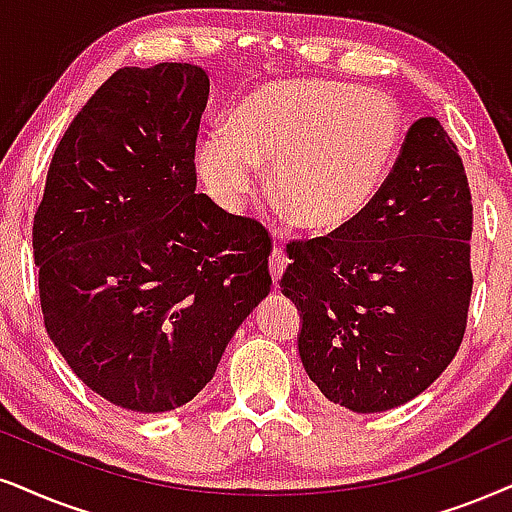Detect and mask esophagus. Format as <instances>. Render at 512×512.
<instances>
[{
	"label": "esophagus",
	"instance_id": "esophagus-1",
	"mask_svg": "<svg viewBox=\"0 0 512 512\" xmlns=\"http://www.w3.org/2000/svg\"><path fill=\"white\" fill-rule=\"evenodd\" d=\"M288 267V255L283 252L281 248H274L269 255V274H271V281H274V286H278V281H281L283 271Z\"/></svg>",
	"mask_w": 512,
	"mask_h": 512
}]
</instances>
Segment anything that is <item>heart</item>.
<instances>
[{
    "label": "heart",
    "instance_id": "1",
    "mask_svg": "<svg viewBox=\"0 0 512 512\" xmlns=\"http://www.w3.org/2000/svg\"><path fill=\"white\" fill-rule=\"evenodd\" d=\"M404 118L390 96L331 80L276 82L231 111L226 134L198 146V174L236 210L271 167V193L314 234L354 224L390 177Z\"/></svg>",
    "mask_w": 512,
    "mask_h": 512
}]
</instances>
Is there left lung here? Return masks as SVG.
Segmentation results:
<instances>
[{
  "instance_id": "left-lung-1",
  "label": "left lung",
  "mask_w": 512,
  "mask_h": 512,
  "mask_svg": "<svg viewBox=\"0 0 512 512\" xmlns=\"http://www.w3.org/2000/svg\"><path fill=\"white\" fill-rule=\"evenodd\" d=\"M470 234L461 158L439 120L423 118L357 222L288 245L281 293L300 312L297 349L323 397L378 413L435 383L465 333Z\"/></svg>"
}]
</instances>
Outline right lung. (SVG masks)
I'll return each instance as SVG.
<instances>
[{
    "label": "right lung",
    "mask_w": 512,
    "mask_h": 512,
    "mask_svg": "<svg viewBox=\"0 0 512 512\" xmlns=\"http://www.w3.org/2000/svg\"><path fill=\"white\" fill-rule=\"evenodd\" d=\"M208 96L191 63L113 73L63 134L32 226L49 338L127 411L189 404L271 290L264 226L196 193Z\"/></svg>",
    "instance_id": "right-lung-1"
}]
</instances>
